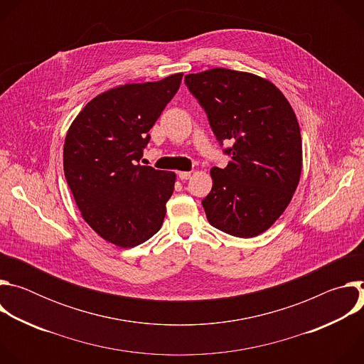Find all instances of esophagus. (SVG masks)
<instances>
[{
	"mask_svg": "<svg viewBox=\"0 0 364 364\" xmlns=\"http://www.w3.org/2000/svg\"><path fill=\"white\" fill-rule=\"evenodd\" d=\"M178 177H180L181 180H188V178L191 177V173H190V171H180V173H178Z\"/></svg>",
	"mask_w": 364,
	"mask_h": 364,
	"instance_id": "obj_1",
	"label": "esophagus"
}]
</instances>
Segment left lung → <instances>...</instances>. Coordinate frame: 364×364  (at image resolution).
<instances>
[{
    "instance_id": "8db88e82",
    "label": "left lung",
    "mask_w": 364,
    "mask_h": 364,
    "mask_svg": "<svg viewBox=\"0 0 364 364\" xmlns=\"http://www.w3.org/2000/svg\"><path fill=\"white\" fill-rule=\"evenodd\" d=\"M232 160L213 167L212 191L201 204L209 223L232 236L268 230L288 207L301 177L302 142L294 109L269 80L216 68L186 76Z\"/></svg>"
}]
</instances>
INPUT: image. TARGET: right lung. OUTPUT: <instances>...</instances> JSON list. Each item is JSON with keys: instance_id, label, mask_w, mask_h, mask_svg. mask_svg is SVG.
I'll return each mask as SVG.
<instances>
[{"instance_id": "right-lung-1", "label": "right lung", "mask_w": 364, "mask_h": 364, "mask_svg": "<svg viewBox=\"0 0 364 364\" xmlns=\"http://www.w3.org/2000/svg\"><path fill=\"white\" fill-rule=\"evenodd\" d=\"M183 73L128 83L93 97L63 146L68 186L85 222L105 240L134 247L161 229L176 174L136 164Z\"/></svg>"}]
</instances>
